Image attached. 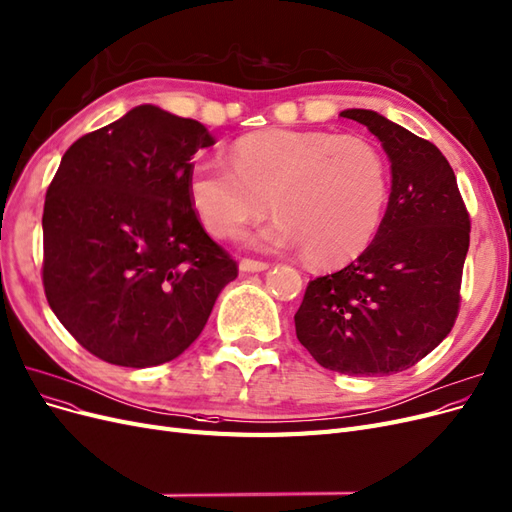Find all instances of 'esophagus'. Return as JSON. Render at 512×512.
<instances>
[{
    "mask_svg": "<svg viewBox=\"0 0 512 512\" xmlns=\"http://www.w3.org/2000/svg\"><path fill=\"white\" fill-rule=\"evenodd\" d=\"M269 264L262 262V260H252V258H243L239 262V271L243 273H260V271H267Z\"/></svg>",
    "mask_w": 512,
    "mask_h": 512,
    "instance_id": "1",
    "label": "esophagus"
}]
</instances>
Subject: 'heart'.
<instances>
[{"mask_svg": "<svg viewBox=\"0 0 512 512\" xmlns=\"http://www.w3.org/2000/svg\"><path fill=\"white\" fill-rule=\"evenodd\" d=\"M188 192L203 226L218 239L267 216L271 199L279 218L254 245L305 250L315 267L337 269L377 237L390 178L383 154L364 137L267 129L237 139L233 161L201 156Z\"/></svg>", "mask_w": 512, "mask_h": 512, "instance_id": "obj_1", "label": "heart"}]
</instances>
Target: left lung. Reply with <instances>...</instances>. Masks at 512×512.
I'll use <instances>...</instances> for the list:
<instances>
[{"mask_svg":"<svg viewBox=\"0 0 512 512\" xmlns=\"http://www.w3.org/2000/svg\"><path fill=\"white\" fill-rule=\"evenodd\" d=\"M392 163L377 237L345 269L309 281L296 337L334 373L377 377L411 368L451 332L470 243L455 173L434 144L373 110H345Z\"/></svg>","mask_w":512,"mask_h":512,"instance_id":"8db88e82","label":"left lung"}]
</instances>
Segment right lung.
<instances>
[{"label":"right lung","instance_id":"add662e5","mask_svg":"<svg viewBox=\"0 0 512 512\" xmlns=\"http://www.w3.org/2000/svg\"><path fill=\"white\" fill-rule=\"evenodd\" d=\"M214 144L201 122L137 105L63 154L42 216L44 292L103 362L178 358L237 277L188 192L190 158Z\"/></svg>","mask_w":512,"mask_h":512}]
</instances>
